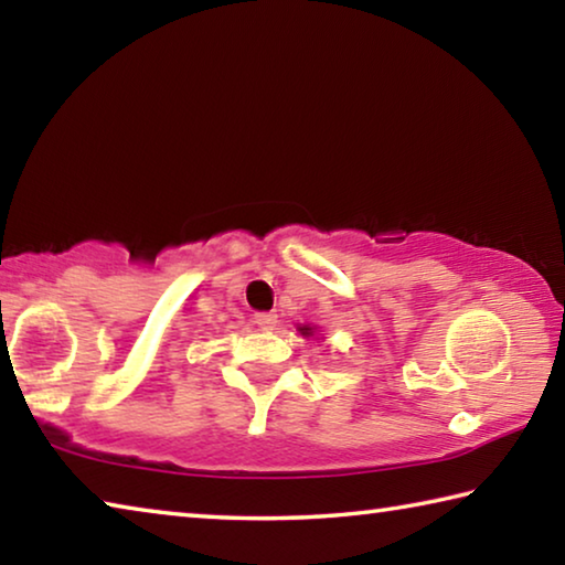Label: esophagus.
<instances>
[{
  "instance_id": "obj_1",
  "label": "esophagus",
  "mask_w": 565,
  "mask_h": 565,
  "mask_svg": "<svg viewBox=\"0 0 565 565\" xmlns=\"http://www.w3.org/2000/svg\"><path fill=\"white\" fill-rule=\"evenodd\" d=\"M254 323L259 329H274L276 327V313L274 311H256Z\"/></svg>"
}]
</instances>
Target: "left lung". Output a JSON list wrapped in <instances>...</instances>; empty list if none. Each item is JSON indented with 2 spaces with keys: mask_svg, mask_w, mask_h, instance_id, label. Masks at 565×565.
<instances>
[{
  "mask_svg": "<svg viewBox=\"0 0 565 565\" xmlns=\"http://www.w3.org/2000/svg\"><path fill=\"white\" fill-rule=\"evenodd\" d=\"M299 331H301V337H309V333H311V327H299Z\"/></svg>",
  "mask_w": 565,
  "mask_h": 565,
  "instance_id": "8db88e82",
  "label": "left lung"
}]
</instances>
